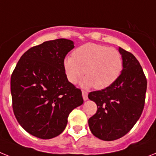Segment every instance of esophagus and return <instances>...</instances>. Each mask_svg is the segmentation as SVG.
<instances>
[{"label": "esophagus", "mask_w": 156, "mask_h": 156, "mask_svg": "<svg viewBox=\"0 0 156 156\" xmlns=\"http://www.w3.org/2000/svg\"><path fill=\"white\" fill-rule=\"evenodd\" d=\"M82 98H83V100L86 101L88 100V93L85 91V90H82Z\"/></svg>", "instance_id": "esophagus-1"}]
</instances>
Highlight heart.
I'll list each match as a JSON object with an SVG mask.
<instances>
[{
    "label": "heart",
    "mask_w": 156,
    "mask_h": 156,
    "mask_svg": "<svg viewBox=\"0 0 156 156\" xmlns=\"http://www.w3.org/2000/svg\"><path fill=\"white\" fill-rule=\"evenodd\" d=\"M123 65L122 55L118 50L92 43L76 48L73 56H66L63 60L64 71L70 83L76 84L85 72L82 86H94L97 90H104L115 83Z\"/></svg>",
    "instance_id": "heart-1"
}]
</instances>
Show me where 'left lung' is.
I'll list each match as a JSON object with an SVG mask.
<instances>
[{
  "mask_svg": "<svg viewBox=\"0 0 156 156\" xmlns=\"http://www.w3.org/2000/svg\"><path fill=\"white\" fill-rule=\"evenodd\" d=\"M123 70L118 79L104 90L93 91L90 100L98 105L97 112L88 120L94 136L112 141L124 136L142 114L147 90V79L136 58L119 48Z\"/></svg>",
  "mask_w": 156,
  "mask_h": 156,
  "instance_id": "8db88e82",
  "label": "left lung"
}]
</instances>
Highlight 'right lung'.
Masks as SVG:
<instances>
[{"instance_id":"add662e5","label":"right lung","mask_w":156,"mask_h":156,"mask_svg":"<svg viewBox=\"0 0 156 156\" xmlns=\"http://www.w3.org/2000/svg\"><path fill=\"white\" fill-rule=\"evenodd\" d=\"M74 42H44L20 57L11 76L12 108L27 133L48 140L62 133L69 114L83 103L82 91L66 78L63 60Z\"/></svg>"}]
</instances>
